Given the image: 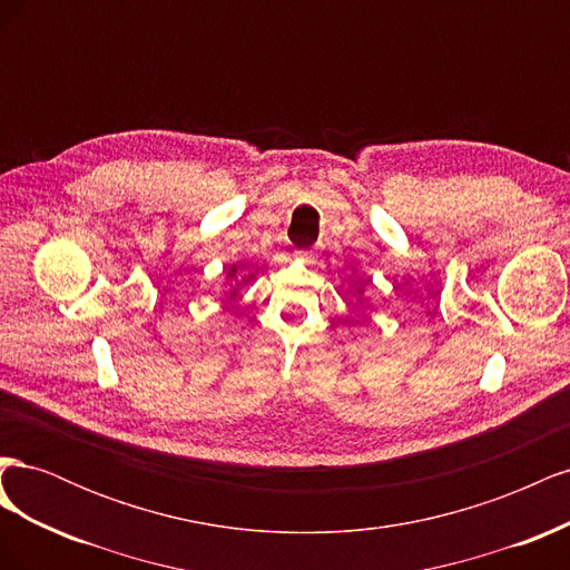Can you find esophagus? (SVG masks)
<instances>
[{"mask_svg":"<svg viewBox=\"0 0 570 570\" xmlns=\"http://www.w3.org/2000/svg\"><path fill=\"white\" fill-rule=\"evenodd\" d=\"M295 256L299 258V262H306V264L314 262V252H308V249H297Z\"/></svg>","mask_w":570,"mask_h":570,"instance_id":"esophagus-1","label":"esophagus"}]
</instances>
